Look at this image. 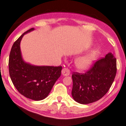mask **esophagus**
Wrapping results in <instances>:
<instances>
[{
    "label": "esophagus",
    "mask_w": 126,
    "mask_h": 126,
    "mask_svg": "<svg viewBox=\"0 0 126 126\" xmlns=\"http://www.w3.org/2000/svg\"><path fill=\"white\" fill-rule=\"evenodd\" d=\"M62 74L63 76H68L70 74V71L69 69L66 68H64L62 70Z\"/></svg>",
    "instance_id": "obj_1"
}]
</instances>
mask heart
Segmentation results:
<instances>
[{"instance_id": "heart-1", "label": "heart", "mask_w": 126, "mask_h": 126, "mask_svg": "<svg viewBox=\"0 0 126 126\" xmlns=\"http://www.w3.org/2000/svg\"><path fill=\"white\" fill-rule=\"evenodd\" d=\"M95 54L94 52H89L75 60V64L78 70L86 71L91 67L94 63Z\"/></svg>"}]
</instances>
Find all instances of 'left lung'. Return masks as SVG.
Returning a JSON list of instances; mask_svg holds the SVG:
<instances>
[{
    "mask_svg": "<svg viewBox=\"0 0 126 126\" xmlns=\"http://www.w3.org/2000/svg\"><path fill=\"white\" fill-rule=\"evenodd\" d=\"M116 72V58L111 52L96 61L84 74L74 72L71 93L74 100L82 104L98 101L110 88Z\"/></svg>",
    "mask_w": 126,
    "mask_h": 126,
    "instance_id": "left-lung-1",
    "label": "left lung"
}]
</instances>
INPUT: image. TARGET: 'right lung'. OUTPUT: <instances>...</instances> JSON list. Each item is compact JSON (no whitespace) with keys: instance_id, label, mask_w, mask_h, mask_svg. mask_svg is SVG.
Returning <instances> with one entry per match:
<instances>
[{"instance_id":"right-lung-1","label":"right lung","mask_w":126,"mask_h":126,"mask_svg":"<svg viewBox=\"0 0 126 126\" xmlns=\"http://www.w3.org/2000/svg\"><path fill=\"white\" fill-rule=\"evenodd\" d=\"M23 33L11 48L9 59V71L13 85L26 98L39 101L45 98L61 74L62 66H35L25 63L22 57L20 44Z\"/></svg>"}]
</instances>
